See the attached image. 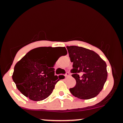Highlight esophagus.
<instances>
[{
  "label": "esophagus",
  "mask_w": 123,
  "mask_h": 123,
  "mask_svg": "<svg viewBox=\"0 0 123 123\" xmlns=\"http://www.w3.org/2000/svg\"><path fill=\"white\" fill-rule=\"evenodd\" d=\"M65 76L66 77H69V73L68 72H67L65 74Z\"/></svg>",
  "instance_id": "34e87169"
}]
</instances>
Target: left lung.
Here are the masks:
<instances>
[{
	"instance_id": "left-lung-1",
	"label": "left lung",
	"mask_w": 123,
	"mask_h": 123,
	"mask_svg": "<svg viewBox=\"0 0 123 123\" xmlns=\"http://www.w3.org/2000/svg\"><path fill=\"white\" fill-rule=\"evenodd\" d=\"M71 70L76 81L75 87L70 88L73 96L81 99L94 98L104 88L108 77L106 63L94 51L76 46H67ZM79 74L82 75L79 77Z\"/></svg>"
}]
</instances>
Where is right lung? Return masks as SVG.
<instances>
[{
  "label": "right lung",
  "mask_w": 123,
  "mask_h": 123,
  "mask_svg": "<svg viewBox=\"0 0 123 123\" xmlns=\"http://www.w3.org/2000/svg\"><path fill=\"white\" fill-rule=\"evenodd\" d=\"M51 47H38L31 50L15 64L12 78L20 92L31 100L40 101L53 92L60 80L54 75L53 66L57 60H53L50 66L47 61L51 55ZM65 55V47H60Z\"/></svg>",
  "instance_id": "obj_1"
}]
</instances>
